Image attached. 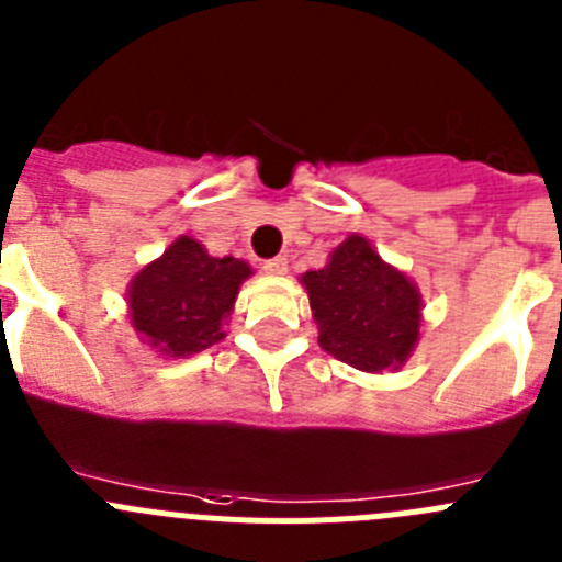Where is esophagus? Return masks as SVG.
Returning a JSON list of instances; mask_svg holds the SVG:
<instances>
[{
  "label": "esophagus",
  "mask_w": 562,
  "mask_h": 562,
  "mask_svg": "<svg viewBox=\"0 0 562 562\" xmlns=\"http://www.w3.org/2000/svg\"><path fill=\"white\" fill-rule=\"evenodd\" d=\"M286 267H290V261L284 256H276V259L265 261V272H270V276H284Z\"/></svg>",
  "instance_id": "obj_1"
}]
</instances>
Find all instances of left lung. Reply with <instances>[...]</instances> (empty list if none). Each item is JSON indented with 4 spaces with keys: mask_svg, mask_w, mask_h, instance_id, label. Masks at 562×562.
Segmentation results:
<instances>
[{
    "mask_svg": "<svg viewBox=\"0 0 562 562\" xmlns=\"http://www.w3.org/2000/svg\"><path fill=\"white\" fill-rule=\"evenodd\" d=\"M323 351L364 373L401 368L420 337L418 286L351 234L323 270L301 276Z\"/></svg>",
    "mask_w": 562,
    "mask_h": 562,
    "instance_id": "1",
    "label": "left lung"
}]
</instances>
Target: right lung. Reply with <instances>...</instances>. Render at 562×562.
Segmentation results:
<instances>
[{
    "instance_id": "add662e5",
    "label": "right lung",
    "mask_w": 562,
    "mask_h": 562,
    "mask_svg": "<svg viewBox=\"0 0 562 562\" xmlns=\"http://www.w3.org/2000/svg\"><path fill=\"white\" fill-rule=\"evenodd\" d=\"M250 276L247 261L217 259L192 236H178L127 286L133 328L167 357L205 351L225 337V321Z\"/></svg>"
}]
</instances>
